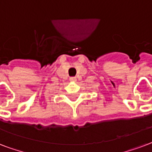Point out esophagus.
Returning a JSON list of instances; mask_svg holds the SVG:
<instances>
[{
    "instance_id": "esophagus-1",
    "label": "esophagus",
    "mask_w": 152,
    "mask_h": 152,
    "mask_svg": "<svg viewBox=\"0 0 152 152\" xmlns=\"http://www.w3.org/2000/svg\"><path fill=\"white\" fill-rule=\"evenodd\" d=\"M70 80H71V81H76V77H70Z\"/></svg>"
}]
</instances>
